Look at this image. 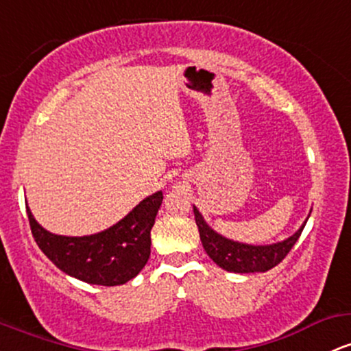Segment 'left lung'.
<instances>
[{
    "mask_svg": "<svg viewBox=\"0 0 351 351\" xmlns=\"http://www.w3.org/2000/svg\"><path fill=\"white\" fill-rule=\"evenodd\" d=\"M195 221L198 225L199 238L208 256L218 265L219 268L226 269V271L233 273H256V271H268V269L275 268L283 258L290 253L293 248L296 240L302 234L303 228H305L306 221L303 223L302 228L296 232L293 237L288 240L282 241V243L275 245H265V246H253L238 243V241H232L223 238L221 234L215 233L210 226L206 225L199 211L193 206Z\"/></svg>",
    "mask_w": 351,
    "mask_h": 351,
    "instance_id": "left-lung-1",
    "label": "left lung"
}]
</instances>
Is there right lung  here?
<instances>
[{
	"label": "right lung",
	"mask_w": 351,
	"mask_h": 351,
	"mask_svg": "<svg viewBox=\"0 0 351 351\" xmlns=\"http://www.w3.org/2000/svg\"><path fill=\"white\" fill-rule=\"evenodd\" d=\"M163 193L148 196L111 228L91 237H60L46 232L26 206L34 241L69 276L91 285L114 287L134 278L152 252V233Z\"/></svg>",
	"instance_id": "right-lung-1"
}]
</instances>
